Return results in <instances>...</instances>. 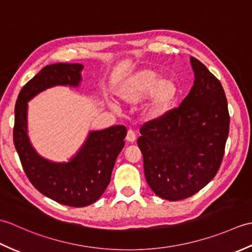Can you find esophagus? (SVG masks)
Here are the masks:
<instances>
[{
	"label": "esophagus",
	"mask_w": 252,
	"mask_h": 252,
	"mask_svg": "<svg viewBox=\"0 0 252 252\" xmlns=\"http://www.w3.org/2000/svg\"><path fill=\"white\" fill-rule=\"evenodd\" d=\"M126 140L127 142H130V143H134V142H135V140H136V135H135V133L133 132L132 130H129V131H127Z\"/></svg>",
	"instance_id": "1"
}]
</instances>
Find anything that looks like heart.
<instances>
[{"label":"heart","instance_id":"1","mask_svg":"<svg viewBox=\"0 0 252 252\" xmlns=\"http://www.w3.org/2000/svg\"><path fill=\"white\" fill-rule=\"evenodd\" d=\"M180 93L179 83L171 76H161L153 68H142L118 85L116 94L130 106L145 98L144 115L149 120H161L173 110Z\"/></svg>","mask_w":252,"mask_h":252}]
</instances>
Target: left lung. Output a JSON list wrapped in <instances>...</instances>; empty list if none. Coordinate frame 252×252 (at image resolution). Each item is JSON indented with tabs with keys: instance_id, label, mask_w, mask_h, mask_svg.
Masks as SVG:
<instances>
[{
	"instance_id": "8db88e82",
	"label": "left lung",
	"mask_w": 252,
	"mask_h": 252,
	"mask_svg": "<svg viewBox=\"0 0 252 252\" xmlns=\"http://www.w3.org/2000/svg\"><path fill=\"white\" fill-rule=\"evenodd\" d=\"M194 85L179 108L141 127L137 138L147 184L160 198L185 199L215 178L228 136L227 100L220 81L190 57Z\"/></svg>"
}]
</instances>
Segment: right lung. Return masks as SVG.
I'll return each mask as SVG.
<instances>
[{
	"label": "right lung",
	"instance_id": "add662e5",
	"mask_svg": "<svg viewBox=\"0 0 252 252\" xmlns=\"http://www.w3.org/2000/svg\"><path fill=\"white\" fill-rule=\"evenodd\" d=\"M81 63H53L35 74L19 92L15 106L14 144L26 175L44 196L62 205L87 207L104 194L118 155L125 146L126 127L112 126L90 131L83 145L67 162L40 156L28 136V101L56 85L78 88Z\"/></svg>",
	"mask_w": 252,
	"mask_h": 252
}]
</instances>
